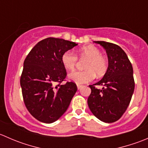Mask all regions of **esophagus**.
I'll return each mask as SVG.
<instances>
[{"label": "esophagus", "mask_w": 148, "mask_h": 148, "mask_svg": "<svg viewBox=\"0 0 148 148\" xmlns=\"http://www.w3.org/2000/svg\"><path fill=\"white\" fill-rule=\"evenodd\" d=\"M77 89H81V87H82V85L79 84H77Z\"/></svg>", "instance_id": "esophagus-1"}]
</instances>
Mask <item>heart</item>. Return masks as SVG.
Here are the masks:
<instances>
[{"label":"heart","instance_id":"heart-1","mask_svg":"<svg viewBox=\"0 0 148 148\" xmlns=\"http://www.w3.org/2000/svg\"><path fill=\"white\" fill-rule=\"evenodd\" d=\"M80 59H86L84 64L85 70L75 71L69 74L70 80L77 84H84L95 79L96 74L98 77L104 75L108 69V59L102 55L101 51L95 46H84L79 49L77 56L71 51H66L61 57L64 67L67 70H74Z\"/></svg>","mask_w":148,"mask_h":148}]
</instances>
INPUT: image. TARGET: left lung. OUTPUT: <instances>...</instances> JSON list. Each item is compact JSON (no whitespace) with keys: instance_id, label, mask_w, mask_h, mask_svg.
I'll list each match as a JSON object with an SVG mask.
<instances>
[{"instance_id":"left-lung-1","label":"left lung","mask_w":148,"mask_h":148,"mask_svg":"<svg viewBox=\"0 0 148 148\" xmlns=\"http://www.w3.org/2000/svg\"><path fill=\"white\" fill-rule=\"evenodd\" d=\"M106 50L108 69L99 82L89 85L91 94L87 103L91 112L104 122H114L123 115L129 106L135 89L133 69L127 56L117 44L95 41ZM97 85L104 87L99 90Z\"/></svg>"}]
</instances>
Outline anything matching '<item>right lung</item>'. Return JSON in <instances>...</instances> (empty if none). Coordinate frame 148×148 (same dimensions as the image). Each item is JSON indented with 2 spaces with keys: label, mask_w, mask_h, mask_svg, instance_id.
Wrapping results in <instances>:
<instances>
[{
  "label": "right lung",
  "mask_w": 148,
  "mask_h": 148,
  "mask_svg": "<svg viewBox=\"0 0 148 148\" xmlns=\"http://www.w3.org/2000/svg\"><path fill=\"white\" fill-rule=\"evenodd\" d=\"M77 44L49 37L41 40L23 62L21 86L30 114L45 123L55 122L66 111L77 90L74 82L66 81V71L61 61L64 52Z\"/></svg>",
  "instance_id": "1"
}]
</instances>
